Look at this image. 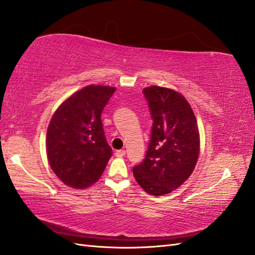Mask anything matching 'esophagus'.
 I'll list each match as a JSON object with an SVG mask.
<instances>
[{
    "instance_id": "1",
    "label": "esophagus",
    "mask_w": 255,
    "mask_h": 255,
    "mask_svg": "<svg viewBox=\"0 0 255 255\" xmlns=\"http://www.w3.org/2000/svg\"><path fill=\"white\" fill-rule=\"evenodd\" d=\"M125 154H126L125 149H119V151L115 152V155L119 156V157H123V156H125Z\"/></svg>"
}]
</instances>
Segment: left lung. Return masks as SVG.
Listing matches in <instances>:
<instances>
[{"label":"left lung","instance_id":"1","mask_svg":"<svg viewBox=\"0 0 255 255\" xmlns=\"http://www.w3.org/2000/svg\"><path fill=\"white\" fill-rule=\"evenodd\" d=\"M153 120L145 158L133 175L147 194L161 196L178 188L192 174L199 156L197 121L185 98L169 88L143 89Z\"/></svg>","mask_w":255,"mask_h":255}]
</instances>
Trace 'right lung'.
Segmentation results:
<instances>
[{
  "label": "right lung",
  "mask_w": 255,
  "mask_h": 255,
  "mask_svg": "<svg viewBox=\"0 0 255 255\" xmlns=\"http://www.w3.org/2000/svg\"><path fill=\"white\" fill-rule=\"evenodd\" d=\"M115 90L89 85L68 98L51 117L47 157L64 184L86 188L102 175L113 152L104 134L101 114Z\"/></svg>",
  "instance_id": "1"
}]
</instances>
